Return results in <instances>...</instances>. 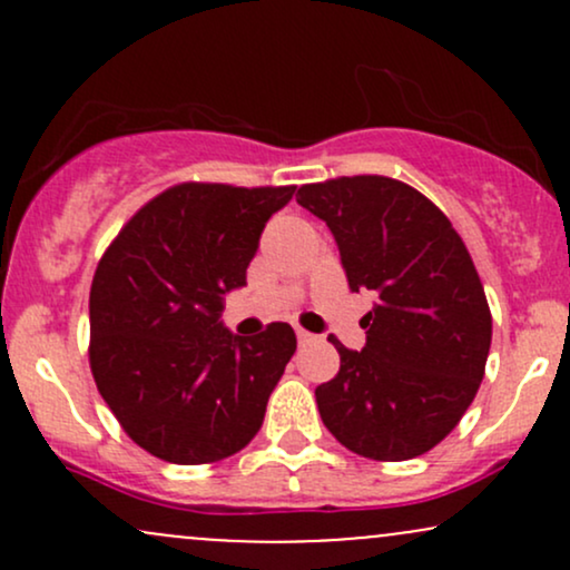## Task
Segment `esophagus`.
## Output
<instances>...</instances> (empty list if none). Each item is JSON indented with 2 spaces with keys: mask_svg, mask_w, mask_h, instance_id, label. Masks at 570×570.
Masks as SVG:
<instances>
[{
  "mask_svg": "<svg viewBox=\"0 0 570 570\" xmlns=\"http://www.w3.org/2000/svg\"><path fill=\"white\" fill-rule=\"evenodd\" d=\"M297 340H299V345H307L316 340V335H311V332H305V330H297Z\"/></svg>",
  "mask_w": 570,
  "mask_h": 570,
  "instance_id": "esophagus-1",
  "label": "esophagus"
}]
</instances>
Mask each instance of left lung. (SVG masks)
<instances>
[{
    "label": "left lung",
    "mask_w": 570,
    "mask_h": 570,
    "mask_svg": "<svg viewBox=\"0 0 570 570\" xmlns=\"http://www.w3.org/2000/svg\"><path fill=\"white\" fill-rule=\"evenodd\" d=\"M297 203L335 235L351 292L377 294L362 351L330 337L340 372L316 389L324 426L372 461L429 453L472 404L493 335L461 235L426 195L389 176L305 185Z\"/></svg>",
    "instance_id": "obj_1"
}]
</instances>
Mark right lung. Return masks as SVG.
I'll return each instance as SVG.
<instances>
[{
    "label": "right lung",
    "instance_id": "obj_1",
    "mask_svg": "<svg viewBox=\"0 0 570 570\" xmlns=\"http://www.w3.org/2000/svg\"><path fill=\"white\" fill-rule=\"evenodd\" d=\"M294 187L176 185L136 214L90 286V370L98 394L139 448L195 466L238 453L263 426L289 364V324L240 337L222 324L225 294L267 219Z\"/></svg>",
    "mask_w": 570,
    "mask_h": 570
}]
</instances>
